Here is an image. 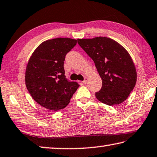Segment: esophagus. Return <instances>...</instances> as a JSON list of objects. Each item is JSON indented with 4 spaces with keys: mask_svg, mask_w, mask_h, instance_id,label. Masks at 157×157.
Returning a JSON list of instances; mask_svg holds the SVG:
<instances>
[{
    "mask_svg": "<svg viewBox=\"0 0 157 157\" xmlns=\"http://www.w3.org/2000/svg\"><path fill=\"white\" fill-rule=\"evenodd\" d=\"M87 81H88V78H84V81L82 82H83L84 84H86Z\"/></svg>",
    "mask_w": 157,
    "mask_h": 157,
    "instance_id": "obj_1",
    "label": "esophagus"
}]
</instances>
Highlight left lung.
I'll return each mask as SVG.
<instances>
[{
  "label": "left lung",
  "mask_w": 157,
  "mask_h": 157,
  "mask_svg": "<svg viewBox=\"0 0 157 157\" xmlns=\"http://www.w3.org/2000/svg\"><path fill=\"white\" fill-rule=\"evenodd\" d=\"M78 43L93 59L102 80L97 99L108 106L122 103L136 82L135 64L129 53L118 42L106 37L78 39Z\"/></svg>",
  "instance_id": "8db88e82"
}]
</instances>
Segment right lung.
Returning a JSON list of instances; mask_svg holds the SVG:
<instances>
[{
  "label": "right lung",
  "mask_w": 157,
  "mask_h": 157,
  "mask_svg": "<svg viewBox=\"0 0 157 157\" xmlns=\"http://www.w3.org/2000/svg\"><path fill=\"white\" fill-rule=\"evenodd\" d=\"M77 40L58 38L44 41L36 48L28 62L25 84L33 99L52 111L66 107L79 86L65 76L64 63L67 54Z\"/></svg>",
  "instance_id": "1"
}]
</instances>
